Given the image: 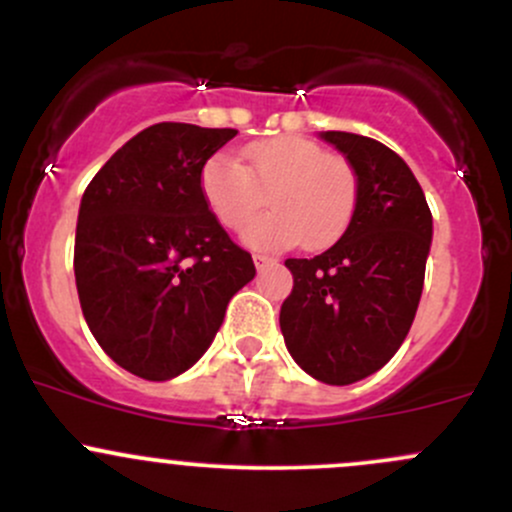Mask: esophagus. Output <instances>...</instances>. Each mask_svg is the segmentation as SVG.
<instances>
[{"mask_svg": "<svg viewBox=\"0 0 512 512\" xmlns=\"http://www.w3.org/2000/svg\"><path fill=\"white\" fill-rule=\"evenodd\" d=\"M252 260H255V267L257 269H265V267H269V265H274V257H269V255H262V252H255V255H252Z\"/></svg>", "mask_w": 512, "mask_h": 512, "instance_id": "esophagus-1", "label": "esophagus"}]
</instances>
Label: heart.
Returning <instances> with one entry per match:
<instances>
[{
	"label": "heart",
	"mask_w": 512,
	"mask_h": 512,
	"mask_svg": "<svg viewBox=\"0 0 512 512\" xmlns=\"http://www.w3.org/2000/svg\"><path fill=\"white\" fill-rule=\"evenodd\" d=\"M245 162L226 153L211 155L201 167V194L213 216L240 230L250 247L282 250L303 245L323 250L345 233L355 216L359 177L345 155L296 136L260 140L245 148Z\"/></svg>",
	"instance_id": "heart-1"
}]
</instances>
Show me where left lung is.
I'll return each instance as SVG.
<instances>
[{"label": "left lung", "instance_id": "8db88e82", "mask_svg": "<svg viewBox=\"0 0 512 512\" xmlns=\"http://www.w3.org/2000/svg\"><path fill=\"white\" fill-rule=\"evenodd\" d=\"M355 165V216L330 250L286 260L294 289L279 311L286 350L323 384L345 386L374 374L396 355L411 330L432 213L411 167L379 140L325 131Z\"/></svg>", "mask_w": 512, "mask_h": 512}]
</instances>
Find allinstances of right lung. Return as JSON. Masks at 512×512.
<instances>
[{
	"mask_svg": "<svg viewBox=\"0 0 512 512\" xmlns=\"http://www.w3.org/2000/svg\"><path fill=\"white\" fill-rule=\"evenodd\" d=\"M235 128L155 123L84 189L75 235L80 306L101 350L165 381L216 338L228 301L255 277L201 194V167Z\"/></svg>",
	"mask_w": 512,
	"mask_h": 512,
	"instance_id": "right-lung-1",
	"label": "right lung"
}]
</instances>
